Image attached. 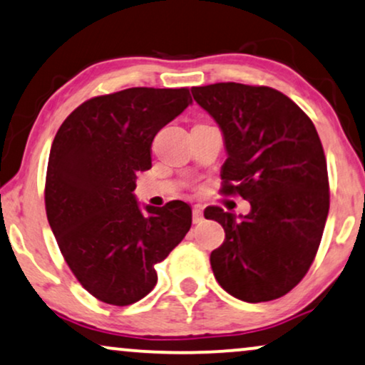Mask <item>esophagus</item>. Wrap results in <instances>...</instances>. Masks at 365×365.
<instances>
[{
  "mask_svg": "<svg viewBox=\"0 0 365 365\" xmlns=\"http://www.w3.org/2000/svg\"><path fill=\"white\" fill-rule=\"evenodd\" d=\"M203 220V212L200 207L193 208V223H200Z\"/></svg>",
  "mask_w": 365,
  "mask_h": 365,
  "instance_id": "34e87169",
  "label": "esophagus"
}]
</instances>
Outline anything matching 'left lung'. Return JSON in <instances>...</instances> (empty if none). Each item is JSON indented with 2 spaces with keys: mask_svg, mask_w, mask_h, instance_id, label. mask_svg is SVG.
<instances>
[{
  "mask_svg": "<svg viewBox=\"0 0 365 365\" xmlns=\"http://www.w3.org/2000/svg\"><path fill=\"white\" fill-rule=\"evenodd\" d=\"M193 100L223 133V195H240L250 212L220 207L205 218L225 230L210 254L223 290L244 302H269L290 292L312 265L329 213V177L312 120L269 86H193Z\"/></svg>",
  "mask_w": 365,
  "mask_h": 365,
  "instance_id": "left-lung-1",
  "label": "left lung"
}]
</instances>
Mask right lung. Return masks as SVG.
<instances>
[{
    "label": "right lung",
    "instance_id": "1",
    "mask_svg": "<svg viewBox=\"0 0 365 365\" xmlns=\"http://www.w3.org/2000/svg\"><path fill=\"white\" fill-rule=\"evenodd\" d=\"M188 88H126L73 110L48 158L46 217L73 275L101 302L130 305L152 292L155 264L192 225V208L173 200L142 212L137 173L152 168V142L178 116Z\"/></svg>",
    "mask_w": 365,
    "mask_h": 365
}]
</instances>
